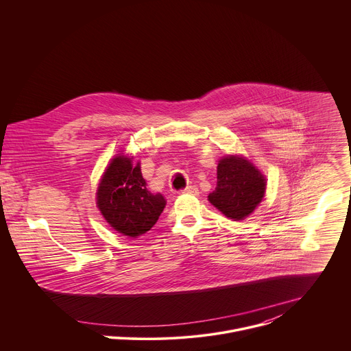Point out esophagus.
I'll return each instance as SVG.
<instances>
[{"label":"esophagus","instance_id":"34e87169","mask_svg":"<svg viewBox=\"0 0 351 351\" xmlns=\"http://www.w3.org/2000/svg\"><path fill=\"white\" fill-rule=\"evenodd\" d=\"M182 193H188V195H193V196H197L199 195V188L196 186H186Z\"/></svg>","mask_w":351,"mask_h":351}]
</instances>
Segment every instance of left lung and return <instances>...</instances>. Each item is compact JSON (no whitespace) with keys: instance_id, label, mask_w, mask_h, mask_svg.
Segmentation results:
<instances>
[{"instance_id":"8db88e82","label":"left lung","mask_w":351,"mask_h":351,"mask_svg":"<svg viewBox=\"0 0 351 351\" xmlns=\"http://www.w3.org/2000/svg\"><path fill=\"white\" fill-rule=\"evenodd\" d=\"M266 177L245 155L227 154L217 163V184L208 201L224 216L243 220L259 206L266 193Z\"/></svg>"}]
</instances>
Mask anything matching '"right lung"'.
I'll return each mask as SVG.
<instances>
[{
  "label": "right lung",
  "mask_w": 351,
  "mask_h": 351,
  "mask_svg": "<svg viewBox=\"0 0 351 351\" xmlns=\"http://www.w3.org/2000/svg\"><path fill=\"white\" fill-rule=\"evenodd\" d=\"M124 151L106 165L96 191V205L105 221L119 234L135 239L156 223L166 206L160 193H151L141 162Z\"/></svg>",
  "instance_id": "add662e5"
}]
</instances>
